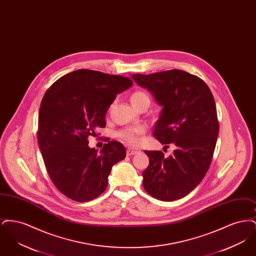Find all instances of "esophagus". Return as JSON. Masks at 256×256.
Instances as JSON below:
<instances>
[{"label":"esophagus","mask_w":256,"mask_h":256,"mask_svg":"<svg viewBox=\"0 0 256 256\" xmlns=\"http://www.w3.org/2000/svg\"><path fill=\"white\" fill-rule=\"evenodd\" d=\"M138 152H139V150H136V148H128V150H126V156H134V154H136Z\"/></svg>","instance_id":"1"}]
</instances>
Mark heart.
Masks as SVG:
<instances>
[{
	"mask_svg": "<svg viewBox=\"0 0 256 256\" xmlns=\"http://www.w3.org/2000/svg\"><path fill=\"white\" fill-rule=\"evenodd\" d=\"M145 98H148V95L146 93L142 92V91H137L134 92V94L130 97V102L132 104V106L141 102L142 100ZM145 132V128L142 126H135V128H126L124 130H122V132L120 134V136L122 137L124 140H126L128 143L132 144V145H136L139 141H140V135Z\"/></svg>",
	"mask_w": 256,
	"mask_h": 256,
	"instance_id": "heart-1",
	"label": "heart"
}]
</instances>
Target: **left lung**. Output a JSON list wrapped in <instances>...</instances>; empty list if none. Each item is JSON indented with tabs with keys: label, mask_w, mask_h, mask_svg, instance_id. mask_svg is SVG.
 Returning a JSON list of instances; mask_svg holds the SVG:
<instances>
[{
	"label": "left lung",
	"mask_w": 256,
	"mask_h": 256,
	"mask_svg": "<svg viewBox=\"0 0 256 256\" xmlns=\"http://www.w3.org/2000/svg\"><path fill=\"white\" fill-rule=\"evenodd\" d=\"M132 78L162 106L152 135L163 145L176 146L168 158L145 150L150 164L142 172L144 189L160 200L182 198L202 180L211 164L219 134L214 98L202 80L182 70L134 74Z\"/></svg>",
	"instance_id": "left-lung-1"
}]
</instances>
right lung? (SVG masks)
<instances>
[{"label": "right lung", "instance_id": "add662e5", "mask_svg": "<svg viewBox=\"0 0 256 256\" xmlns=\"http://www.w3.org/2000/svg\"><path fill=\"white\" fill-rule=\"evenodd\" d=\"M134 84L122 76L80 69L58 78L45 93L38 115V144L50 178L63 195L84 202L104 192L112 167L126 158L120 142L98 152L88 136L106 126L116 96Z\"/></svg>", "mask_w": 256, "mask_h": 256}]
</instances>
